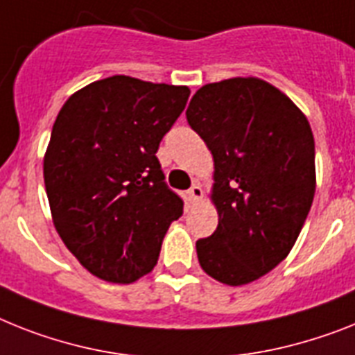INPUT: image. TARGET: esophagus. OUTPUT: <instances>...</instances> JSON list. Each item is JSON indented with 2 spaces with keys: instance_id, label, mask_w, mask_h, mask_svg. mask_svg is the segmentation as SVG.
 <instances>
[{
  "instance_id": "1",
  "label": "esophagus",
  "mask_w": 355,
  "mask_h": 355,
  "mask_svg": "<svg viewBox=\"0 0 355 355\" xmlns=\"http://www.w3.org/2000/svg\"><path fill=\"white\" fill-rule=\"evenodd\" d=\"M187 196H189V199L192 203H198L199 199L203 198V189H201L199 184H192L189 189V192H187Z\"/></svg>"
}]
</instances>
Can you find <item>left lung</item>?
Returning a JSON list of instances; mask_svg holds the SVG:
<instances>
[{"mask_svg":"<svg viewBox=\"0 0 355 355\" xmlns=\"http://www.w3.org/2000/svg\"><path fill=\"white\" fill-rule=\"evenodd\" d=\"M189 125L214 157L210 199L219 221L196 243L199 265L228 286L276 268L294 247L315 194V146L294 101L259 78L201 87Z\"/></svg>","mask_w":355,"mask_h":355,"instance_id":"obj_1","label":"left lung"}]
</instances>
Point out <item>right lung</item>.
Returning <instances> with one entry per match:
<instances>
[{
    "label": "right lung",
    "instance_id": "obj_1",
    "mask_svg": "<svg viewBox=\"0 0 355 355\" xmlns=\"http://www.w3.org/2000/svg\"><path fill=\"white\" fill-rule=\"evenodd\" d=\"M189 96L183 85L112 76L72 94L55 118L43 159L52 221L99 279L134 283L148 274L183 214L156 152Z\"/></svg>",
    "mask_w": 355,
    "mask_h": 355
}]
</instances>
